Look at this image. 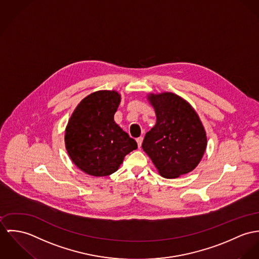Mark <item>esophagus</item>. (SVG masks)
Listing matches in <instances>:
<instances>
[{
	"label": "esophagus",
	"mask_w": 259,
	"mask_h": 259,
	"mask_svg": "<svg viewBox=\"0 0 259 259\" xmlns=\"http://www.w3.org/2000/svg\"><path fill=\"white\" fill-rule=\"evenodd\" d=\"M136 141H137V144H138V147H139V148H141V145H142V142H143V137H139V138H137V139H136Z\"/></svg>",
	"instance_id": "obj_1"
}]
</instances>
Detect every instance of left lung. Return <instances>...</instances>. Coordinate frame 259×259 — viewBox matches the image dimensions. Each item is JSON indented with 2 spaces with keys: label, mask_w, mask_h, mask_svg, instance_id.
I'll use <instances>...</instances> for the list:
<instances>
[{
  "label": "left lung",
  "mask_w": 259,
  "mask_h": 259,
  "mask_svg": "<svg viewBox=\"0 0 259 259\" xmlns=\"http://www.w3.org/2000/svg\"><path fill=\"white\" fill-rule=\"evenodd\" d=\"M157 121L146 133L142 148L159 174L168 179L192 172L206 148L200 117L189 102L172 92L149 94Z\"/></svg>",
  "instance_id": "left-lung-1"
}]
</instances>
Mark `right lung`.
Masks as SVG:
<instances>
[{
    "label": "right lung",
    "mask_w": 259,
    "mask_h": 259,
    "mask_svg": "<svg viewBox=\"0 0 259 259\" xmlns=\"http://www.w3.org/2000/svg\"><path fill=\"white\" fill-rule=\"evenodd\" d=\"M121 100L115 90L89 94L76 106L65 129V148L81 171L94 177L116 172L124 157L137 149L134 139L114 121Z\"/></svg>",
    "instance_id": "obj_1"
}]
</instances>
